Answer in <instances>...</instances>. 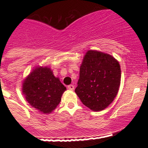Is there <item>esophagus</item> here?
<instances>
[{
	"label": "esophagus",
	"instance_id": "34e87169",
	"mask_svg": "<svg viewBox=\"0 0 148 148\" xmlns=\"http://www.w3.org/2000/svg\"><path fill=\"white\" fill-rule=\"evenodd\" d=\"M68 89H71V90H74V86L73 84H69L68 86Z\"/></svg>",
	"mask_w": 148,
	"mask_h": 148
}]
</instances>
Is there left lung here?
<instances>
[{"label":"left lung","instance_id":"8db88e82","mask_svg":"<svg viewBox=\"0 0 148 148\" xmlns=\"http://www.w3.org/2000/svg\"><path fill=\"white\" fill-rule=\"evenodd\" d=\"M120 80V66L114 57L88 51L80 66L75 92L85 106L93 111H101L117 96Z\"/></svg>","mask_w":148,"mask_h":148}]
</instances>
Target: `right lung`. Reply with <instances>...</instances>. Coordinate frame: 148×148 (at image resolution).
<instances>
[{
  "mask_svg": "<svg viewBox=\"0 0 148 148\" xmlns=\"http://www.w3.org/2000/svg\"><path fill=\"white\" fill-rule=\"evenodd\" d=\"M66 87L47 67L36 68L23 84V92L31 107L51 113L59 105Z\"/></svg>",
  "mask_w": 148,
  "mask_h": 148,
  "instance_id": "obj_1",
  "label": "right lung"
}]
</instances>
